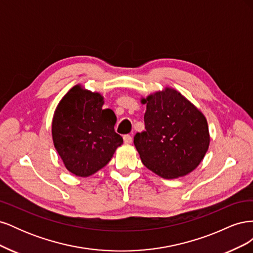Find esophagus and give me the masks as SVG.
<instances>
[{"mask_svg":"<svg viewBox=\"0 0 253 253\" xmlns=\"http://www.w3.org/2000/svg\"><path fill=\"white\" fill-rule=\"evenodd\" d=\"M124 141H125V143H132V141H133L132 136L131 135H125L124 136Z\"/></svg>","mask_w":253,"mask_h":253,"instance_id":"obj_1","label":"esophagus"}]
</instances>
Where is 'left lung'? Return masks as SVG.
I'll return each instance as SVG.
<instances>
[{
  "mask_svg": "<svg viewBox=\"0 0 253 253\" xmlns=\"http://www.w3.org/2000/svg\"><path fill=\"white\" fill-rule=\"evenodd\" d=\"M145 129L134 144L142 164L166 179L181 177L202 163L210 143L204 114L179 91L166 87L142 98Z\"/></svg>",
  "mask_w": 253,
  "mask_h": 253,
  "instance_id": "left-lung-1",
  "label": "left lung"
}]
</instances>
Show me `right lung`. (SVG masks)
Segmentation results:
<instances>
[{
	"mask_svg": "<svg viewBox=\"0 0 253 253\" xmlns=\"http://www.w3.org/2000/svg\"><path fill=\"white\" fill-rule=\"evenodd\" d=\"M103 99L77 84L61 99L53 114V145L66 169L80 177L102 169L124 142L114 129L116 115L102 109Z\"/></svg>",
	"mask_w": 253,
	"mask_h": 253,
	"instance_id": "obj_1",
	"label": "right lung"
}]
</instances>
